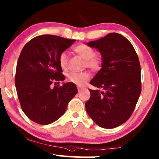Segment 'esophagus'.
I'll use <instances>...</instances> for the list:
<instances>
[{
  "label": "esophagus",
  "instance_id": "34e87169",
  "mask_svg": "<svg viewBox=\"0 0 159 159\" xmlns=\"http://www.w3.org/2000/svg\"><path fill=\"white\" fill-rule=\"evenodd\" d=\"M78 90H79V92H80V91H81L82 90H83L84 89V88H83V87H80V86H78Z\"/></svg>",
  "mask_w": 159,
  "mask_h": 159
}]
</instances>
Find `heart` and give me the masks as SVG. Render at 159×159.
Here are the masks:
<instances>
[{"instance_id": "1", "label": "heart", "mask_w": 159, "mask_h": 159, "mask_svg": "<svg viewBox=\"0 0 159 159\" xmlns=\"http://www.w3.org/2000/svg\"><path fill=\"white\" fill-rule=\"evenodd\" d=\"M74 51L85 60L84 66L89 68L93 71H98L102 69L103 58L100 53L95 52L93 47L86 43H80L73 48ZM59 64L62 69L68 67V57L65 52L60 53L59 56ZM89 71H85L80 73L70 72L67 75V80L75 84L82 85L90 79Z\"/></svg>"}]
</instances>
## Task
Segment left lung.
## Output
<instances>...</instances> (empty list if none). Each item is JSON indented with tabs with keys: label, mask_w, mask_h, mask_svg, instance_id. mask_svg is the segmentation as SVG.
<instances>
[{
	"label": "left lung",
	"mask_w": 159,
	"mask_h": 159,
	"mask_svg": "<svg viewBox=\"0 0 159 159\" xmlns=\"http://www.w3.org/2000/svg\"><path fill=\"white\" fill-rule=\"evenodd\" d=\"M103 58L102 69L90 81L98 88L89 89L85 104L88 115L104 128H114L130 118L142 91L141 68L135 50L128 40L110 33L87 43Z\"/></svg>",
	"instance_id": "obj_1"
}]
</instances>
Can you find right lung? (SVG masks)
I'll use <instances>...</instances> for the list:
<instances>
[{
    "instance_id": "add662e5",
    "label": "right lung",
    "mask_w": 159,
    "mask_h": 159,
    "mask_svg": "<svg viewBox=\"0 0 159 159\" xmlns=\"http://www.w3.org/2000/svg\"><path fill=\"white\" fill-rule=\"evenodd\" d=\"M75 41L54 35H41L30 40L21 50L16 68V90L21 109L34 122L41 125L55 122L76 95L74 83L51 87L52 82L60 83L65 79L59 56Z\"/></svg>"
}]
</instances>
